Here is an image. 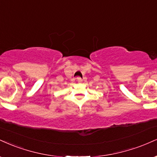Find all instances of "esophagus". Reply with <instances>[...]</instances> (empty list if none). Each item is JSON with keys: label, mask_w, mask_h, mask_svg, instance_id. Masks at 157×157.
<instances>
[{"label": "esophagus", "mask_w": 157, "mask_h": 157, "mask_svg": "<svg viewBox=\"0 0 157 157\" xmlns=\"http://www.w3.org/2000/svg\"><path fill=\"white\" fill-rule=\"evenodd\" d=\"M77 82H82V79L80 77H77Z\"/></svg>", "instance_id": "1"}]
</instances>
